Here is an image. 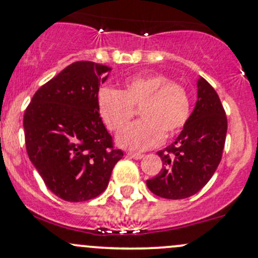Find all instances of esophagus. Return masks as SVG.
I'll return each instance as SVG.
<instances>
[{
  "label": "esophagus",
  "mask_w": 258,
  "mask_h": 258,
  "mask_svg": "<svg viewBox=\"0 0 258 258\" xmlns=\"http://www.w3.org/2000/svg\"><path fill=\"white\" fill-rule=\"evenodd\" d=\"M127 157L128 158H132V159H142L143 158V154H141V153H134V152H128L127 153Z\"/></svg>",
  "instance_id": "obj_1"
}]
</instances>
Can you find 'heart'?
Here are the masks:
<instances>
[{"label": "heart", "instance_id": "heart-1", "mask_svg": "<svg viewBox=\"0 0 258 258\" xmlns=\"http://www.w3.org/2000/svg\"><path fill=\"white\" fill-rule=\"evenodd\" d=\"M141 106L143 120L122 130L117 143L131 151H147L172 137L187 123L191 112L188 92L181 83L159 73L138 75L124 82L122 90L103 88L98 109L107 128L120 131Z\"/></svg>", "mask_w": 258, "mask_h": 258}]
</instances>
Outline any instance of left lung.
Instances as JSON below:
<instances>
[{
    "label": "left lung",
    "mask_w": 258,
    "mask_h": 258,
    "mask_svg": "<svg viewBox=\"0 0 258 258\" xmlns=\"http://www.w3.org/2000/svg\"><path fill=\"white\" fill-rule=\"evenodd\" d=\"M197 103L179 137L158 152L163 169L147 186L157 196L182 200L197 194L216 172L224 149L228 121L214 88L200 78Z\"/></svg>",
    "instance_id": "8db88e82"
}]
</instances>
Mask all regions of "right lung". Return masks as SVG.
Instances as JSON below:
<instances>
[{"label":"right lung","instance_id":"add662e5","mask_svg":"<svg viewBox=\"0 0 258 258\" xmlns=\"http://www.w3.org/2000/svg\"><path fill=\"white\" fill-rule=\"evenodd\" d=\"M111 67L77 61L41 86L24 112L25 147L45 185L69 202L105 191L123 152L114 147L98 109Z\"/></svg>","mask_w":258,"mask_h":258}]
</instances>
